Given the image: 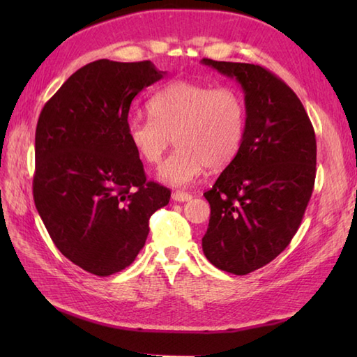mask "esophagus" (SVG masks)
Returning a JSON list of instances; mask_svg holds the SVG:
<instances>
[{"label":"esophagus","mask_w":357,"mask_h":357,"mask_svg":"<svg viewBox=\"0 0 357 357\" xmlns=\"http://www.w3.org/2000/svg\"><path fill=\"white\" fill-rule=\"evenodd\" d=\"M172 199L176 201V202H187V201L192 199V195L185 193V192H173Z\"/></svg>","instance_id":"1"}]
</instances>
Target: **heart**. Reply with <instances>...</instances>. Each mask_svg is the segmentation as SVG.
Segmentation results:
<instances>
[{
  "mask_svg": "<svg viewBox=\"0 0 357 357\" xmlns=\"http://www.w3.org/2000/svg\"><path fill=\"white\" fill-rule=\"evenodd\" d=\"M147 110L150 119L128 121V142L144 162L156 165L173 138L178 149L158 172V178L173 187L195 183L206 167L229 165L244 142L245 102L229 86L173 81L150 98Z\"/></svg>",
  "mask_w": 357,
  "mask_h": 357,
  "instance_id": "heart-1",
  "label": "heart"
}]
</instances>
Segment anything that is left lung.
Returning a JSON list of instances; mask_svg holds the SVG:
<instances>
[{"label": "left lung", "mask_w": 357, "mask_h": 357, "mask_svg": "<svg viewBox=\"0 0 357 357\" xmlns=\"http://www.w3.org/2000/svg\"><path fill=\"white\" fill-rule=\"evenodd\" d=\"M201 63L244 90V142L204 193L210 221L202 238L215 267L242 276L282 253L299 229L316 178L314 128L299 98L275 73L257 64Z\"/></svg>", "instance_id": "8db88e82"}]
</instances>
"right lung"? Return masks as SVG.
Here are the masks:
<instances>
[{
  "label": "right lung",
  "instance_id": "right-lung-1",
  "mask_svg": "<svg viewBox=\"0 0 357 357\" xmlns=\"http://www.w3.org/2000/svg\"><path fill=\"white\" fill-rule=\"evenodd\" d=\"M150 61L98 59L45 102L35 133L33 199L53 244L96 276L128 267L170 190L147 181L127 138L128 110L164 78Z\"/></svg>",
  "mask_w": 357,
  "mask_h": 357
}]
</instances>
